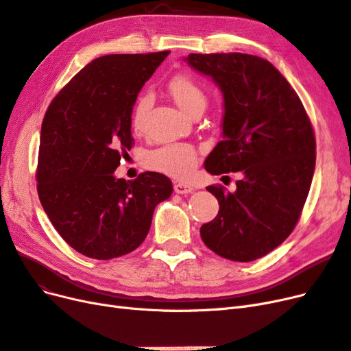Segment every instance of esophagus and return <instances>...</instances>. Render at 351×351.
<instances>
[{"mask_svg": "<svg viewBox=\"0 0 351 351\" xmlns=\"http://www.w3.org/2000/svg\"><path fill=\"white\" fill-rule=\"evenodd\" d=\"M173 189H175L176 194H180V195L191 194V192L194 191V188H192L191 185H186V184H175Z\"/></svg>", "mask_w": 351, "mask_h": 351, "instance_id": "esophagus-1", "label": "esophagus"}]
</instances>
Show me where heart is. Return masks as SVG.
<instances>
[{
  "instance_id": "b5f03b06",
  "label": "heart",
  "mask_w": 351,
  "mask_h": 351,
  "mask_svg": "<svg viewBox=\"0 0 351 351\" xmlns=\"http://www.w3.org/2000/svg\"><path fill=\"white\" fill-rule=\"evenodd\" d=\"M167 90L176 104L188 114L197 109H204L207 95L204 88L189 73H178L167 82ZM152 105L150 95H141L135 100L131 115V125L135 134H143L145 118ZM199 154L192 144L171 143L145 154V166L152 171L165 173L171 178L185 179L195 171Z\"/></svg>"
}]
</instances>
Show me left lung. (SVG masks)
<instances>
[{
	"label": "left lung",
	"mask_w": 351,
	"mask_h": 351,
	"mask_svg": "<svg viewBox=\"0 0 351 351\" xmlns=\"http://www.w3.org/2000/svg\"><path fill=\"white\" fill-rule=\"evenodd\" d=\"M185 60L224 97L223 140L206 171L242 175L234 192L207 186L220 210L201 226V239L230 261H255L285 242L300 219L316 160L311 119L289 82L261 56L189 53Z\"/></svg>",
	"instance_id": "left-lung-1"
}]
</instances>
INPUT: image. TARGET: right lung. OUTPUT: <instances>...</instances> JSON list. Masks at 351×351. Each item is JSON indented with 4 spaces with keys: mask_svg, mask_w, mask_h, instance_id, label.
<instances>
[{
    "mask_svg": "<svg viewBox=\"0 0 351 351\" xmlns=\"http://www.w3.org/2000/svg\"><path fill=\"white\" fill-rule=\"evenodd\" d=\"M169 51L105 55L87 64L47 109L38 156V194L53 228L93 259L132 252L150 230L153 211L172 194L157 172L114 176L134 145L131 114L144 83Z\"/></svg>",
    "mask_w": 351,
    "mask_h": 351,
    "instance_id": "obj_1",
    "label": "right lung"
}]
</instances>
